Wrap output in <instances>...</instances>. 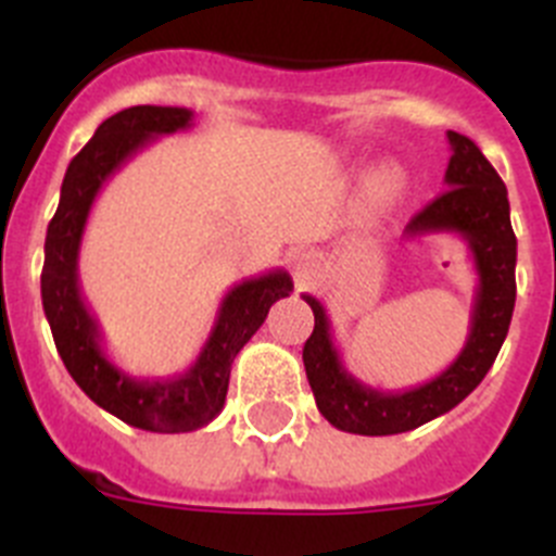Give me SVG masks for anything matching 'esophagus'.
Here are the masks:
<instances>
[{"mask_svg": "<svg viewBox=\"0 0 556 556\" xmlns=\"http://www.w3.org/2000/svg\"><path fill=\"white\" fill-rule=\"evenodd\" d=\"M317 273V258L312 256V253H300L298 258H294V278H298L300 283L312 281V275Z\"/></svg>", "mask_w": 556, "mask_h": 556, "instance_id": "34e87169", "label": "esophagus"}]
</instances>
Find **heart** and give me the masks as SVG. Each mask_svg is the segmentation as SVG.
Listing matches in <instances>:
<instances>
[{"label":"heart","instance_id":"heart-1","mask_svg":"<svg viewBox=\"0 0 556 556\" xmlns=\"http://www.w3.org/2000/svg\"><path fill=\"white\" fill-rule=\"evenodd\" d=\"M402 187H405V173L396 165H380L366 176L364 198L369 201V206L383 208L400 198Z\"/></svg>","mask_w":556,"mask_h":556}]
</instances>
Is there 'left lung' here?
Returning <instances> with one entry per match:
<instances>
[{"instance_id": "8db88e82", "label": "left lung", "mask_w": 556, "mask_h": 556, "mask_svg": "<svg viewBox=\"0 0 556 556\" xmlns=\"http://www.w3.org/2000/svg\"><path fill=\"white\" fill-rule=\"evenodd\" d=\"M452 146L444 190L405 226V237L457 233L475 258L477 292L460 355L427 383L380 391L358 380L341 361L323 303L303 294L314 312V333L303 348L305 378L319 414L336 430L355 435H396L416 430L460 405L496 361L516 308V233L507 187L468 137L446 131Z\"/></svg>"}]
</instances>
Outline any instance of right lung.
<instances>
[{
    "label": "right lung",
    "mask_w": 556,
    "mask_h": 556,
    "mask_svg": "<svg viewBox=\"0 0 556 556\" xmlns=\"http://www.w3.org/2000/svg\"><path fill=\"white\" fill-rule=\"evenodd\" d=\"M192 126L187 106H129L96 129L71 160L60 190L58 212L46 231L40 298L65 369L106 414L149 432H192L206 427L226 405L231 364L267 319L275 300L289 298L287 269L244 278L223 298L215 328L195 364L173 378H137L110 358L99 323L79 289L81 233L96 195L137 151L162 135Z\"/></svg>",
    "instance_id": "add662e5"
}]
</instances>
